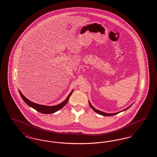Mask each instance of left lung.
Returning a JSON list of instances; mask_svg holds the SVG:
<instances>
[{
    "mask_svg": "<svg viewBox=\"0 0 157 157\" xmlns=\"http://www.w3.org/2000/svg\"><path fill=\"white\" fill-rule=\"evenodd\" d=\"M89 104H90V107L95 111V112H97L98 113H99V114H100V115H103V116H108V117H109V116H112V115H117V114H118V113H119L120 112H122V111H125V110H127L128 109L129 107H131L132 104L131 105L129 106H128V108H127L126 109H124V110H122V111H121L120 112H116V113H105L104 112H102V111H99V110H98L97 109H95L92 104L90 103V101H89Z\"/></svg>",
    "mask_w": 157,
    "mask_h": 157,
    "instance_id": "left-lung-1",
    "label": "left lung"
}]
</instances>
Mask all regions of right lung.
<instances>
[{"label":"right lung","mask_w":157,"mask_h":157,"mask_svg":"<svg viewBox=\"0 0 157 157\" xmlns=\"http://www.w3.org/2000/svg\"><path fill=\"white\" fill-rule=\"evenodd\" d=\"M73 90H72L71 92L69 95L67 96V98H66V99L64 101H63L62 103H60L59 104L54 105V106H46V105H42L37 104L36 103H34V102L30 101L28 99H27L22 94V92L20 91V90H19V94H20L21 97L22 98L23 100L24 101V102L28 106H29L31 108L35 109L38 112L42 113L49 114V113H55V112L59 111L60 109H62L65 105L67 104V101L69 100V98L71 97V94H72Z\"/></svg>","instance_id":"1"}]
</instances>
